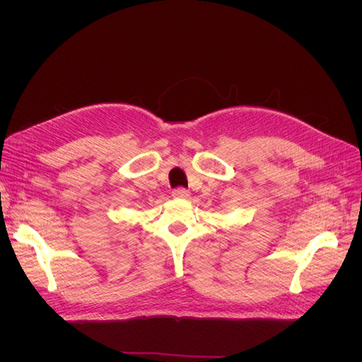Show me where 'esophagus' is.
<instances>
[{
    "mask_svg": "<svg viewBox=\"0 0 362 362\" xmlns=\"http://www.w3.org/2000/svg\"><path fill=\"white\" fill-rule=\"evenodd\" d=\"M172 196H173V198H177V199H187L189 196H190V192L182 189V187H180V189H175V190L172 192Z\"/></svg>",
    "mask_w": 362,
    "mask_h": 362,
    "instance_id": "obj_1",
    "label": "esophagus"
}]
</instances>
